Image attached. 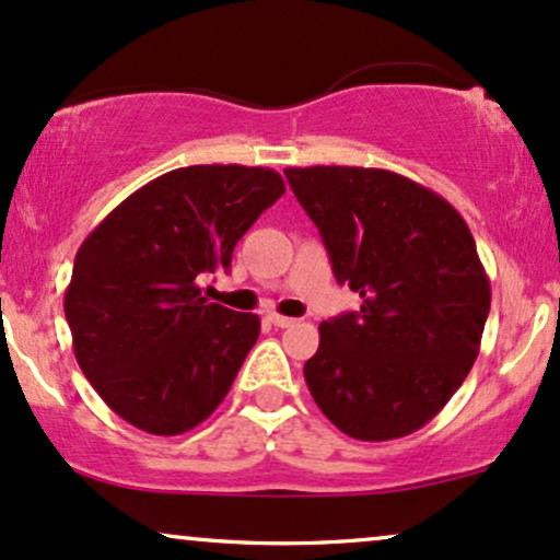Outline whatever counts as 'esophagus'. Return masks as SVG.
<instances>
[{"mask_svg": "<svg viewBox=\"0 0 560 560\" xmlns=\"http://www.w3.org/2000/svg\"><path fill=\"white\" fill-rule=\"evenodd\" d=\"M269 322H272V325L275 327H291L293 325V322L295 319H291V317H282V314H269V317H267Z\"/></svg>", "mask_w": 560, "mask_h": 560, "instance_id": "esophagus-1", "label": "esophagus"}]
</instances>
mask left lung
I'll list each match as a JSON object with an SVG mask.
<instances>
[{
    "instance_id": "left-lung-1",
    "label": "left lung",
    "mask_w": 560,
    "mask_h": 560,
    "mask_svg": "<svg viewBox=\"0 0 560 560\" xmlns=\"http://www.w3.org/2000/svg\"><path fill=\"white\" fill-rule=\"evenodd\" d=\"M359 312L319 325L308 393L357 440L404 438L462 387L490 314V280L464 217L443 196L374 167H288Z\"/></svg>"
}]
</instances>
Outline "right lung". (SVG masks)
I'll return each mask as SVG.
<instances>
[{
    "mask_svg": "<svg viewBox=\"0 0 560 560\" xmlns=\"http://www.w3.org/2000/svg\"><path fill=\"white\" fill-rule=\"evenodd\" d=\"M285 194L275 170L194 164L130 194L81 243L65 291L72 351L117 417L194 430L228 396L259 317L201 299L235 243Z\"/></svg>",
    "mask_w": 560,
    "mask_h": 560,
    "instance_id": "obj_1",
    "label": "right lung"
}]
</instances>
